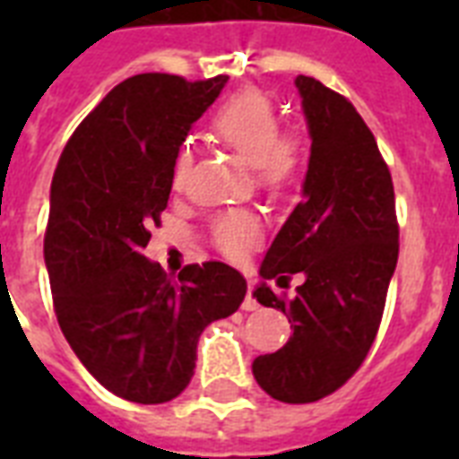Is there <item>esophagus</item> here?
Listing matches in <instances>:
<instances>
[{
  "mask_svg": "<svg viewBox=\"0 0 459 459\" xmlns=\"http://www.w3.org/2000/svg\"><path fill=\"white\" fill-rule=\"evenodd\" d=\"M243 309L245 312H255V309H259L257 300L252 298V283L247 286V295H245V300H243Z\"/></svg>",
  "mask_w": 459,
  "mask_h": 459,
  "instance_id": "esophagus-1",
  "label": "esophagus"
}]
</instances>
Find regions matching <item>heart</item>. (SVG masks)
I'll list each match as a JSON object with an SVG mask.
<instances>
[{
    "mask_svg": "<svg viewBox=\"0 0 459 459\" xmlns=\"http://www.w3.org/2000/svg\"><path fill=\"white\" fill-rule=\"evenodd\" d=\"M279 114L272 100L257 90H245L219 107L212 131L223 145L252 166L257 183L266 190H283L298 178L305 161L302 143L279 133ZM193 164L190 147H183L173 161V187L186 186ZM216 247L230 259H243L262 240V223L243 209H230L212 226Z\"/></svg>",
    "mask_w": 459,
    "mask_h": 459,
    "instance_id": "obj_1",
    "label": "heart"
}]
</instances>
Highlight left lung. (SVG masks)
I'll return each mask as SVG.
<instances>
[{"instance_id": "1", "label": "left lung", "mask_w": 459, "mask_h": 459, "mask_svg": "<svg viewBox=\"0 0 459 459\" xmlns=\"http://www.w3.org/2000/svg\"><path fill=\"white\" fill-rule=\"evenodd\" d=\"M295 88L312 140L302 202L252 290L259 305L286 314L293 335L259 355L252 374L273 400L300 405L338 391L369 352L398 264V221L391 171L355 107L307 75ZM288 273L306 276L290 301L265 283L276 278L282 287Z\"/></svg>"}]
</instances>
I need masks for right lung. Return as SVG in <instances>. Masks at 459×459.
<instances>
[{"label": "right lung", "mask_w": 459, "mask_h": 459, "mask_svg": "<svg viewBox=\"0 0 459 459\" xmlns=\"http://www.w3.org/2000/svg\"><path fill=\"white\" fill-rule=\"evenodd\" d=\"M226 82L169 74L118 82L82 118L54 171L45 236L54 312L82 367L140 405L186 391L204 326L230 316L247 293L223 262L186 266L171 283L143 255L180 145Z\"/></svg>", "instance_id": "add662e5"}]
</instances>
